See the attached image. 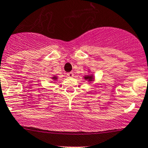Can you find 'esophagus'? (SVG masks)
Wrapping results in <instances>:
<instances>
[{"label":"esophagus","instance_id":"1","mask_svg":"<svg viewBox=\"0 0 148 148\" xmlns=\"http://www.w3.org/2000/svg\"><path fill=\"white\" fill-rule=\"evenodd\" d=\"M66 75L68 76V77H69V78H72V77H74V74H73L72 72H69V73H67Z\"/></svg>","mask_w":148,"mask_h":148}]
</instances>
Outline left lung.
<instances>
[{"label": "left lung", "instance_id": "1", "mask_svg": "<svg viewBox=\"0 0 148 148\" xmlns=\"http://www.w3.org/2000/svg\"><path fill=\"white\" fill-rule=\"evenodd\" d=\"M83 77L85 80H87V81L90 83H92V82H93L94 79H95V77H94V75L92 74H88V75H85V76H84Z\"/></svg>", "mask_w": 148, "mask_h": 148}]
</instances>
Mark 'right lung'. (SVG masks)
<instances>
[{
	"instance_id": "right-lung-1",
	"label": "right lung",
	"mask_w": 148,
	"mask_h": 148,
	"mask_svg": "<svg viewBox=\"0 0 148 148\" xmlns=\"http://www.w3.org/2000/svg\"><path fill=\"white\" fill-rule=\"evenodd\" d=\"M51 79L52 80H53V81H54V80H57L58 79V77H56V76H53V77H51Z\"/></svg>"
}]
</instances>
